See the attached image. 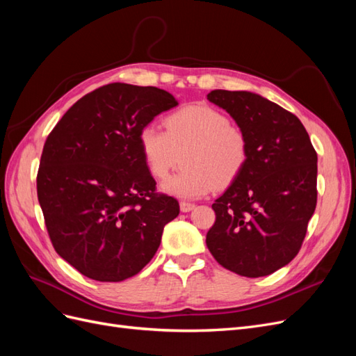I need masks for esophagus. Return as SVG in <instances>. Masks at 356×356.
<instances>
[{
    "instance_id": "obj_1",
    "label": "esophagus",
    "mask_w": 356,
    "mask_h": 356,
    "mask_svg": "<svg viewBox=\"0 0 356 356\" xmlns=\"http://www.w3.org/2000/svg\"><path fill=\"white\" fill-rule=\"evenodd\" d=\"M196 208L195 203H188V202H181L179 203V209L181 212H190Z\"/></svg>"
}]
</instances>
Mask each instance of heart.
Listing matches in <instances>:
<instances>
[{
  "mask_svg": "<svg viewBox=\"0 0 356 356\" xmlns=\"http://www.w3.org/2000/svg\"><path fill=\"white\" fill-rule=\"evenodd\" d=\"M166 131L145 124L138 134V147L149 174L163 179L179 163L182 169L161 188L182 199L202 197L212 188H225L238 178L250 157V144L241 127L208 105H187L165 120Z\"/></svg>",
  "mask_w": 356,
  "mask_h": 356,
  "instance_id": "obj_1",
  "label": "heart"
}]
</instances>
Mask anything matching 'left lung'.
I'll return each mask as SVG.
<instances>
[{"mask_svg": "<svg viewBox=\"0 0 356 356\" xmlns=\"http://www.w3.org/2000/svg\"><path fill=\"white\" fill-rule=\"evenodd\" d=\"M248 138L242 174L212 209L207 245L222 267L246 277L272 275L298 254L316 208L318 156L305 126L252 92L212 90Z\"/></svg>", "mask_w": 356, "mask_h": 356, "instance_id": "obj_1", "label": "left lung"}]
</instances>
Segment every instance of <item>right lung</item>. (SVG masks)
Returning <instances> with one entry per match:
<instances>
[{
	"mask_svg": "<svg viewBox=\"0 0 356 356\" xmlns=\"http://www.w3.org/2000/svg\"><path fill=\"white\" fill-rule=\"evenodd\" d=\"M178 105L153 86L111 83L75 102L46 139L37 195L56 252L99 282H120L149 263L177 199L156 193L138 134Z\"/></svg>",
	"mask_w": 356,
	"mask_h": 356,
	"instance_id": "add662e5",
	"label": "right lung"
}]
</instances>
